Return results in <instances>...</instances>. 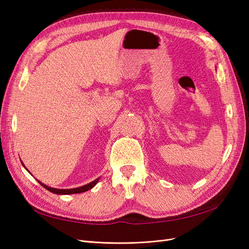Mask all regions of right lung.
<instances>
[{
	"label": "right lung",
	"instance_id": "add662e5",
	"mask_svg": "<svg viewBox=\"0 0 249 249\" xmlns=\"http://www.w3.org/2000/svg\"><path fill=\"white\" fill-rule=\"evenodd\" d=\"M21 162V161H20ZM21 164H22V166H24L25 168H26V166L24 165V163L21 162ZM27 169V168H26ZM28 170V169H27ZM29 171V170H28ZM30 172V171H29ZM100 178H97L96 179H94L93 182H91V183H89V184H87V185H84V186H81V187H78V188H72V189H57V188H53V187H50V186H47L46 184H43V183H41L40 180H38V183L42 186V187H44L46 188L47 190H49L50 192H52V193H55V194H61V195H67V194H76V193H83V192H86V191H88V190H90V189H92V188L97 184V182H99L100 180Z\"/></svg>",
	"mask_w": 249,
	"mask_h": 249
}]
</instances>
